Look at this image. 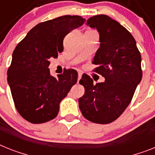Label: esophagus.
Segmentation results:
<instances>
[{
	"instance_id": "esophagus-1",
	"label": "esophagus",
	"mask_w": 155,
	"mask_h": 155,
	"mask_svg": "<svg viewBox=\"0 0 155 155\" xmlns=\"http://www.w3.org/2000/svg\"><path fill=\"white\" fill-rule=\"evenodd\" d=\"M82 77V72L79 71V73H78V82L80 81V80L81 79Z\"/></svg>"
}]
</instances>
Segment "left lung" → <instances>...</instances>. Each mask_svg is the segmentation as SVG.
I'll return each instance as SVG.
<instances>
[{"label":"left lung","instance_id":"1","mask_svg":"<svg viewBox=\"0 0 155 155\" xmlns=\"http://www.w3.org/2000/svg\"><path fill=\"white\" fill-rule=\"evenodd\" d=\"M87 25L99 32L100 47L92 63L97 65L94 71L106 80L94 84L89 75H82L80 84L85 93L79 98V106L90 121L109 124L128 107L141 81V55L131 33L110 16H92Z\"/></svg>","mask_w":155,"mask_h":155}]
</instances>
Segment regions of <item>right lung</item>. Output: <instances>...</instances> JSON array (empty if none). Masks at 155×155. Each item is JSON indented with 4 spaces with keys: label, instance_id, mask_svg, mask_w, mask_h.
<instances>
[{
    "label": "right lung",
    "instance_id": "obj_1",
    "mask_svg": "<svg viewBox=\"0 0 155 155\" xmlns=\"http://www.w3.org/2000/svg\"><path fill=\"white\" fill-rule=\"evenodd\" d=\"M85 20L67 15L38 23L14 49L8 83L18 113L27 121L41 124L55 118L61 100L76 84L75 69L52 76L49 59L58 58L64 37Z\"/></svg>",
    "mask_w": 155,
    "mask_h": 155
}]
</instances>
